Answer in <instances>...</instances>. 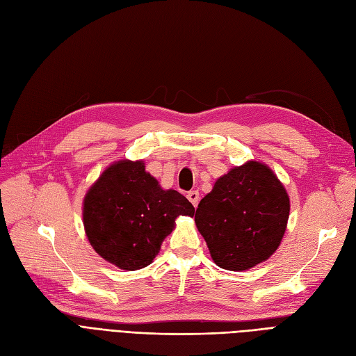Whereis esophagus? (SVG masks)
Returning a JSON list of instances; mask_svg holds the SVG:
<instances>
[{
    "mask_svg": "<svg viewBox=\"0 0 356 356\" xmlns=\"http://www.w3.org/2000/svg\"><path fill=\"white\" fill-rule=\"evenodd\" d=\"M187 199L191 202V204L193 207H197V203H199V191H196V190H193V191H188L187 193Z\"/></svg>",
    "mask_w": 356,
    "mask_h": 356,
    "instance_id": "esophagus-1",
    "label": "esophagus"
}]
</instances>
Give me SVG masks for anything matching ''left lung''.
<instances>
[{
  "label": "left lung",
  "mask_w": 356,
  "mask_h": 356,
  "mask_svg": "<svg viewBox=\"0 0 356 356\" xmlns=\"http://www.w3.org/2000/svg\"><path fill=\"white\" fill-rule=\"evenodd\" d=\"M289 196L275 172L248 160L220 177L195 215L213 263L243 272L270 258L282 242Z\"/></svg>",
  "instance_id": "8db88e82"
}]
</instances>
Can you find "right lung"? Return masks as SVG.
<instances>
[{
	"mask_svg": "<svg viewBox=\"0 0 356 356\" xmlns=\"http://www.w3.org/2000/svg\"><path fill=\"white\" fill-rule=\"evenodd\" d=\"M179 215H195L177 190H163L144 160H117L83 199V225L96 254L122 270L152 264Z\"/></svg>",
	"mask_w": 356,
	"mask_h": 356,
	"instance_id": "obj_1",
	"label": "right lung"
}]
</instances>
